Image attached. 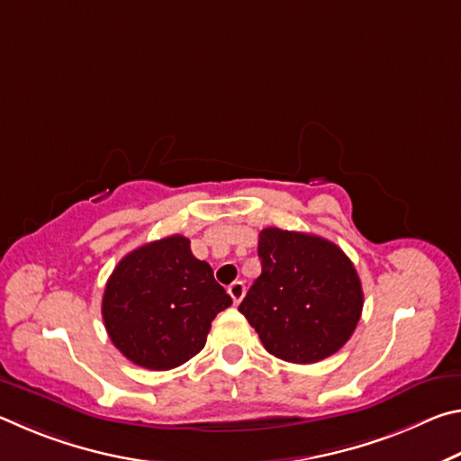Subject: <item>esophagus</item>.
Masks as SVG:
<instances>
[{
	"mask_svg": "<svg viewBox=\"0 0 461 461\" xmlns=\"http://www.w3.org/2000/svg\"><path fill=\"white\" fill-rule=\"evenodd\" d=\"M228 293L233 299V305H240V301L244 299V294H246V286H244V283H241V280H236V283H231L228 286Z\"/></svg>",
	"mask_w": 461,
	"mask_h": 461,
	"instance_id": "1",
	"label": "esophagus"
}]
</instances>
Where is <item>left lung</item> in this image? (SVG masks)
<instances>
[{
	"mask_svg": "<svg viewBox=\"0 0 461 461\" xmlns=\"http://www.w3.org/2000/svg\"><path fill=\"white\" fill-rule=\"evenodd\" d=\"M262 275L238 307L267 348L293 364H315L343 348L360 321L364 293L352 260L311 233L260 231Z\"/></svg>",
	"mask_w": 461,
	"mask_h": 461,
	"instance_id": "left-lung-1",
	"label": "left lung"
}]
</instances>
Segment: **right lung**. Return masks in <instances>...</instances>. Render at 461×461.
Returning a JSON list of instances; mask_svg holds the SVG:
<instances>
[{
	"instance_id": "right-lung-1",
	"label": "right lung",
	"mask_w": 461,
	"mask_h": 461,
	"mask_svg": "<svg viewBox=\"0 0 461 461\" xmlns=\"http://www.w3.org/2000/svg\"><path fill=\"white\" fill-rule=\"evenodd\" d=\"M231 305L185 236H168L123 256L109 276L101 313L109 339L136 366L170 370L197 356L212 321Z\"/></svg>"
}]
</instances>
